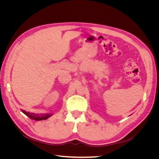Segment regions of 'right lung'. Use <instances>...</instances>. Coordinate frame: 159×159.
Wrapping results in <instances>:
<instances>
[{"instance_id": "1", "label": "right lung", "mask_w": 159, "mask_h": 159, "mask_svg": "<svg viewBox=\"0 0 159 159\" xmlns=\"http://www.w3.org/2000/svg\"><path fill=\"white\" fill-rule=\"evenodd\" d=\"M22 111L25 113L26 115H27L28 117H29L30 119H34L36 121H41V120H46L48 117H50L52 115L50 114H42V115H36L32 113H29V112H26V111L22 110Z\"/></svg>"}]
</instances>
